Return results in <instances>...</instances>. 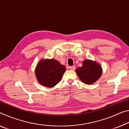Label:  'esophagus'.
Listing matches in <instances>:
<instances>
[{
  "instance_id": "obj_1",
  "label": "esophagus",
  "mask_w": 129,
  "mask_h": 129,
  "mask_svg": "<svg viewBox=\"0 0 129 129\" xmlns=\"http://www.w3.org/2000/svg\"><path fill=\"white\" fill-rule=\"evenodd\" d=\"M69 69H70L71 70H72V71H75V69H76V67L75 66H72V67H69Z\"/></svg>"
}]
</instances>
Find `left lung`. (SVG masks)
Returning <instances> with one entry per match:
<instances>
[{
  "instance_id": "1",
  "label": "left lung",
  "mask_w": 129,
  "mask_h": 129,
  "mask_svg": "<svg viewBox=\"0 0 129 129\" xmlns=\"http://www.w3.org/2000/svg\"><path fill=\"white\" fill-rule=\"evenodd\" d=\"M76 73L80 80L85 84H92L102 75V68L99 63L91 60H85L83 65L76 69Z\"/></svg>"
}]
</instances>
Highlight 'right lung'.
<instances>
[{
	"label": "right lung",
	"instance_id": "obj_1",
	"mask_svg": "<svg viewBox=\"0 0 129 129\" xmlns=\"http://www.w3.org/2000/svg\"><path fill=\"white\" fill-rule=\"evenodd\" d=\"M65 71V67L57 60L42 58L36 67L35 74L40 84L52 88L60 82Z\"/></svg>",
	"mask_w": 129,
	"mask_h": 129
}]
</instances>
